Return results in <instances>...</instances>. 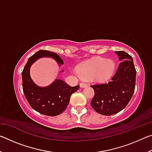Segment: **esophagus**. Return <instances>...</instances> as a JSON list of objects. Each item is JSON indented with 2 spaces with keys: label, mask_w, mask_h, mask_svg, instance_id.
I'll return each instance as SVG.
<instances>
[{
  "label": "esophagus",
  "mask_w": 152,
  "mask_h": 152,
  "mask_svg": "<svg viewBox=\"0 0 152 152\" xmlns=\"http://www.w3.org/2000/svg\"><path fill=\"white\" fill-rule=\"evenodd\" d=\"M80 86L81 88H85V87L88 86V84L84 83V82H82V83H80Z\"/></svg>",
  "instance_id": "esophagus-1"
}]
</instances>
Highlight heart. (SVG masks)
<instances>
[{
    "instance_id": "heart-1",
    "label": "heart",
    "mask_w": 152,
    "mask_h": 152,
    "mask_svg": "<svg viewBox=\"0 0 152 152\" xmlns=\"http://www.w3.org/2000/svg\"><path fill=\"white\" fill-rule=\"evenodd\" d=\"M115 67L114 61L111 59L96 57L80 66L78 72L82 78H92L96 82H105L114 72Z\"/></svg>"
}]
</instances>
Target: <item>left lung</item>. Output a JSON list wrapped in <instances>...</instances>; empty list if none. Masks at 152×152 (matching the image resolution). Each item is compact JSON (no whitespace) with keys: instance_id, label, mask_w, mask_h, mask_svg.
I'll return each instance as SVG.
<instances>
[{"instance_id":"1","label":"left lung","mask_w":152,"mask_h":152,"mask_svg":"<svg viewBox=\"0 0 152 152\" xmlns=\"http://www.w3.org/2000/svg\"><path fill=\"white\" fill-rule=\"evenodd\" d=\"M115 52L121 62L111 80L91 86L94 96L91 105L95 111L102 115H114L122 110L135 91L136 70L132 57L123 51Z\"/></svg>"}]
</instances>
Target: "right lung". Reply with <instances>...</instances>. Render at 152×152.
I'll use <instances>...</instances> for the list:
<instances>
[{"mask_svg":"<svg viewBox=\"0 0 152 152\" xmlns=\"http://www.w3.org/2000/svg\"><path fill=\"white\" fill-rule=\"evenodd\" d=\"M44 57L53 58L60 66L64 64L57 53L48 50L38 51L28 59L22 72L23 90L30 106L35 110L48 116H57L65 110L72 94L78 91L80 86H70L60 79H56L50 86H37L31 78L30 68L36 60Z\"/></svg>","mask_w":152,"mask_h":152,"instance_id":"obj_1","label":"right lung"}]
</instances>
